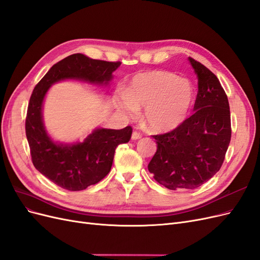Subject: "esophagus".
<instances>
[{
  "mask_svg": "<svg viewBox=\"0 0 260 260\" xmlns=\"http://www.w3.org/2000/svg\"><path fill=\"white\" fill-rule=\"evenodd\" d=\"M141 137H142V135H141V133H139L138 131H133L132 136H131V139H132L133 141H136V140L141 139Z\"/></svg>",
  "mask_w": 260,
  "mask_h": 260,
  "instance_id": "esophagus-1",
  "label": "esophagus"
}]
</instances>
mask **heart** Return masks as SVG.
Listing matches in <instances>:
<instances>
[{"label":"heart","mask_w":260,"mask_h":260,"mask_svg":"<svg viewBox=\"0 0 260 260\" xmlns=\"http://www.w3.org/2000/svg\"><path fill=\"white\" fill-rule=\"evenodd\" d=\"M194 94L190 80L174 73L153 70L133 77L120 106L130 116H136L138 108H145L147 127L155 132H167L185 121L193 106Z\"/></svg>","instance_id":"1"}]
</instances>
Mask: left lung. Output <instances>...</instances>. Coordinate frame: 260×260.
I'll use <instances>...</instances> for the list:
<instances>
[{
	"mask_svg": "<svg viewBox=\"0 0 260 260\" xmlns=\"http://www.w3.org/2000/svg\"><path fill=\"white\" fill-rule=\"evenodd\" d=\"M199 80L194 114L178 128L153 136L157 151L148 171L169 190L196 188L221 168L231 140V117L226 94L218 78L188 57Z\"/></svg>",
	"mask_w": 260,
	"mask_h": 260,
	"instance_id": "8db88e82",
	"label": "left lung"
}]
</instances>
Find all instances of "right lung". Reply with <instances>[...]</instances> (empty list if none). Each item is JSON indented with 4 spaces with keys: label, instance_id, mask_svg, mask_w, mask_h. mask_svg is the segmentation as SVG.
Segmentation results:
<instances>
[{
    "label": "right lung",
    "instance_id": "right-lung-1",
    "mask_svg": "<svg viewBox=\"0 0 260 260\" xmlns=\"http://www.w3.org/2000/svg\"><path fill=\"white\" fill-rule=\"evenodd\" d=\"M120 64L92 59L80 53L73 54L52 66L31 94L26 118L31 159L37 170L65 190L82 191L104 179L111 171L116 147L129 142L132 128H96L83 142H55L43 122L46 93L54 83L62 80L107 86Z\"/></svg>",
    "mask_w": 260,
    "mask_h": 260
}]
</instances>
